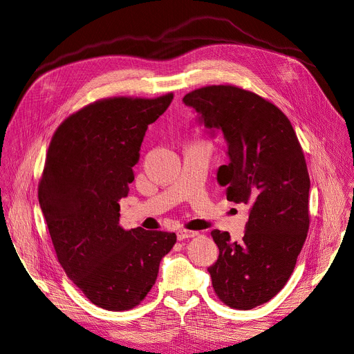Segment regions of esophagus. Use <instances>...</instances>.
I'll return each mask as SVG.
<instances>
[{"mask_svg":"<svg viewBox=\"0 0 354 354\" xmlns=\"http://www.w3.org/2000/svg\"><path fill=\"white\" fill-rule=\"evenodd\" d=\"M197 235L196 231H187V230H178L177 231V239L178 241H183V239H187V238H194Z\"/></svg>","mask_w":354,"mask_h":354,"instance_id":"obj_1","label":"esophagus"}]
</instances>
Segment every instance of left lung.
<instances>
[{
	"mask_svg": "<svg viewBox=\"0 0 354 354\" xmlns=\"http://www.w3.org/2000/svg\"><path fill=\"white\" fill-rule=\"evenodd\" d=\"M209 134L221 130L228 165L216 171L227 200L250 204L241 241L212 230L220 255L208 268L212 288L230 308L250 310L288 282L309 230L310 180L289 119L263 97L231 85L183 97Z\"/></svg>",
	"mask_w": 354,
	"mask_h": 354,
	"instance_id": "8db88e82",
	"label": "left lung"
}]
</instances>
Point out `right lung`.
<instances>
[{
  "instance_id": "add662e5",
  "label": "right lung",
  "mask_w": 354,
  "mask_h": 354,
  "mask_svg": "<svg viewBox=\"0 0 354 354\" xmlns=\"http://www.w3.org/2000/svg\"><path fill=\"white\" fill-rule=\"evenodd\" d=\"M171 100L173 93L89 104L58 127L48 149L38 198L53 248L68 278L106 310L139 305L177 239L119 224L146 130Z\"/></svg>"
}]
</instances>
